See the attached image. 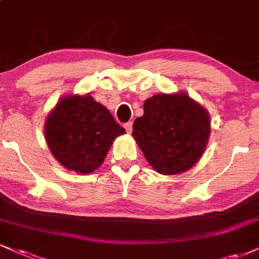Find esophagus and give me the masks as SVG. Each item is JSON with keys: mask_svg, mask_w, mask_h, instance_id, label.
<instances>
[{"mask_svg": "<svg viewBox=\"0 0 259 259\" xmlns=\"http://www.w3.org/2000/svg\"><path fill=\"white\" fill-rule=\"evenodd\" d=\"M124 128H126L127 133H132V130H133V123H132V122H127V123H124Z\"/></svg>", "mask_w": 259, "mask_h": 259, "instance_id": "1", "label": "esophagus"}]
</instances>
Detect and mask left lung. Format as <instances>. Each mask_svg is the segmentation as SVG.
<instances>
[{"label": "left lung", "mask_w": 259, "mask_h": 259, "mask_svg": "<svg viewBox=\"0 0 259 259\" xmlns=\"http://www.w3.org/2000/svg\"><path fill=\"white\" fill-rule=\"evenodd\" d=\"M132 136L157 173H184L206 148L209 114L185 92L158 94L144 102V114L136 119Z\"/></svg>", "instance_id": "obj_1"}]
</instances>
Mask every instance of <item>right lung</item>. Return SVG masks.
<instances>
[{
	"instance_id": "1",
	"label": "right lung",
	"mask_w": 259,
	"mask_h": 259,
	"mask_svg": "<svg viewBox=\"0 0 259 259\" xmlns=\"http://www.w3.org/2000/svg\"><path fill=\"white\" fill-rule=\"evenodd\" d=\"M44 133L60 164L89 174L103 163L114 139L126 131L90 95H71L61 98L47 117Z\"/></svg>"
}]
</instances>
